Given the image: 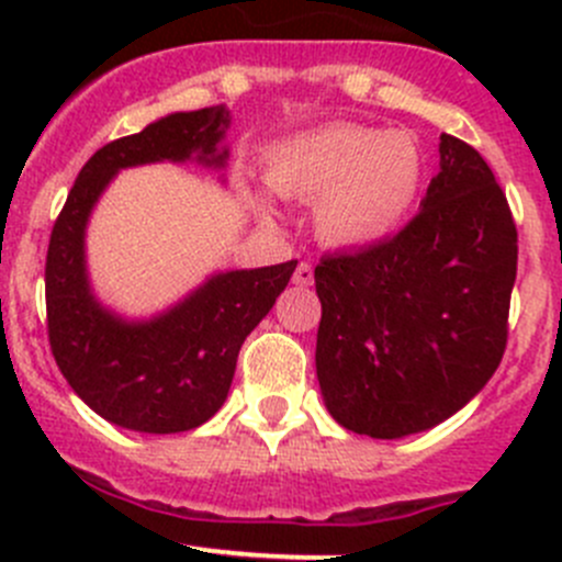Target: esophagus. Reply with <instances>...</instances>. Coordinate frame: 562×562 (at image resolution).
<instances>
[{
    "label": "esophagus",
    "mask_w": 562,
    "mask_h": 562,
    "mask_svg": "<svg viewBox=\"0 0 562 562\" xmlns=\"http://www.w3.org/2000/svg\"><path fill=\"white\" fill-rule=\"evenodd\" d=\"M313 280H315L313 266H310L307 260H302V263L296 266V271H293V282H296V285H302V288H307V285H313Z\"/></svg>",
    "instance_id": "obj_1"
}]
</instances>
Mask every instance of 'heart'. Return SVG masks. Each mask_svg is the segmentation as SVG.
I'll return each mask as SVG.
<instances>
[{
  "label": "heart",
  "instance_id": "b5f03b06",
  "mask_svg": "<svg viewBox=\"0 0 562 562\" xmlns=\"http://www.w3.org/2000/svg\"><path fill=\"white\" fill-rule=\"evenodd\" d=\"M280 195L315 198V228L334 247L361 249L402 228L424 184V151L411 133L328 124L282 140L266 155Z\"/></svg>",
  "mask_w": 562,
  "mask_h": 562
}]
</instances>
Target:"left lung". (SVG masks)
<instances>
[{"instance_id": "left-lung-1", "label": "left lung", "mask_w": 562, "mask_h": 562, "mask_svg": "<svg viewBox=\"0 0 562 562\" xmlns=\"http://www.w3.org/2000/svg\"><path fill=\"white\" fill-rule=\"evenodd\" d=\"M514 280L506 192L443 133L422 212L394 239L315 266V367L334 422L394 440L454 416L501 364Z\"/></svg>"}]
</instances>
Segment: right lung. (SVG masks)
<instances>
[{
	"mask_svg": "<svg viewBox=\"0 0 562 562\" xmlns=\"http://www.w3.org/2000/svg\"><path fill=\"white\" fill-rule=\"evenodd\" d=\"M225 105L181 111L89 157L56 217L45 258L48 342L61 375L98 416L133 432L201 427L223 407L247 334L285 291L296 260L223 271L162 315L124 321L94 299L87 277L89 214L122 168L184 162L223 168Z\"/></svg>",
	"mask_w": 562,
	"mask_h": 562,
	"instance_id": "obj_1",
	"label": "right lung"
}]
</instances>
